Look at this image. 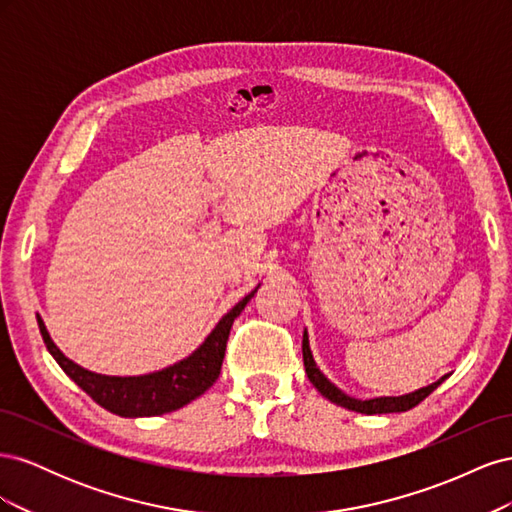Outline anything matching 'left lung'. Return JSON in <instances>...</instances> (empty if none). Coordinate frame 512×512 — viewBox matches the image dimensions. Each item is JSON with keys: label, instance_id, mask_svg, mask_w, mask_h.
<instances>
[{"label": "left lung", "instance_id": "obj_1", "mask_svg": "<svg viewBox=\"0 0 512 512\" xmlns=\"http://www.w3.org/2000/svg\"><path fill=\"white\" fill-rule=\"evenodd\" d=\"M303 363H305V374L312 382L318 393L322 397H327L331 404L342 406L346 410L352 412H361V414H389V412H408L410 408L418 406L425 397H429L433 391L438 389V386L448 378L442 376L438 382H433L429 386H423V389L406 393V395H399V397H374V399H356L350 397L348 393H344L339 386H335L327 376L322 374L320 367L314 361V354L312 348H309V337L307 331H303Z\"/></svg>", "mask_w": 512, "mask_h": 512}]
</instances>
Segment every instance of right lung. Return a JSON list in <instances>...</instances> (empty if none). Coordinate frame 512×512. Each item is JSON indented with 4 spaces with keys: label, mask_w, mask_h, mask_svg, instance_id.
Wrapping results in <instances>:
<instances>
[{
    "label": "right lung",
    "mask_w": 512,
    "mask_h": 512,
    "mask_svg": "<svg viewBox=\"0 0 512 512\" xmlns=\"http://www.w3.org/2000/svg\"><path fill=\"white\" fill-rule=\"evenodd\" d=\"M258 288L260 284L250 294H245L230 312H226L205 337V342L192 354L164 369L141 376H106L81 367L57 348L40 314L36 318L44 344L53 354V359L96 404L126 418L160 416L188 406L190 401L203 395L218 380L232 322L252 301Z\"/></svg>",
    "instance_id": "obj_1"
}]
</instances>
